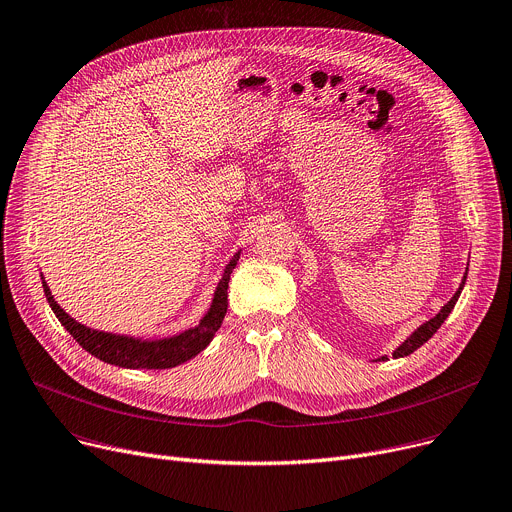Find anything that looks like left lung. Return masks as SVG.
Instances as JSON below:
<instances>
[{
	"instance_id": "8db88e82",
	"label": "left lung",
	"mask_w": 512,
	"mask_h": 512,
	"mask_svg": "<svg viewBox=\"0 0 512 512\" xmlns=\"http://www.w3.org/2000/svg\"><path fill=\"white\" fill-rule=\"evenodd\" d=\"M465 278L467 276H463V282H461V286H459V290L455 292V296L445 304V306H442V311L434 317V319H430L428 323H424V325H420L410 337H407L405 339V342L393 352V358H403V356H410L412 352H416L420 346H424L426 342H428V339L440 329V325L442 323H445V319L451 315V311H453V306L457 304V300H459V294H461V290H463V286H465ZM381 360H387V356H383Z\"/></svg>"
}]
</instances>
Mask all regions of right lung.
<instances>
[{
  "instance_id": "right-lung-1",
  "label": "right lung",
  "mask_w": 512,
  "mask_h": 512,
  "mask_svg": "<svg viewBox=\"0 0 512 512\" xmlns=\"http://www.w3.org/2000/svg\"><path fill=\"white\" fill-rule=\"evenodd\" d=\"M238 257H241V253H236L230 259V263L226 265L224 276L214 294V302L210 306L208 315L201 319V323L193 329H187L185 333L175 335V337L158 339V342H142V339H135V337L102 333V331L84 327L67 315L55 302L47 282H43V290H45L51 311L55 313L59 323L72 333V337L88 354H92L94 358H98L102 362H109V364H115L121 368L162 370V368L179 366V364L191 360L193 356H197L201 350L208 348L214 333L220 329L226 309H228V300H226L228 292L226 290H228V280H230L232 269L236 267Z\"/></svg>"
}]
</instances>
